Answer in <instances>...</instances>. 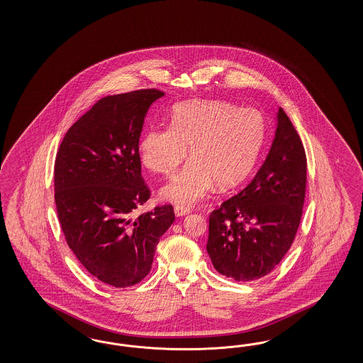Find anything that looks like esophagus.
<instances>
[{
    "label": "esophagus",
    "instance_id": "34e87169",
    "mask_svg": "<svg viewBox=\"0 0 363 363\" xmlns=\"http://www.w3.org/2000/svg\"><path fill=\"white\" fill-rule=\"evenodd\" d=\"M189 211H190L189 208L181 206V205H177L176 208H174V213H176L177 217H184V216H186Z\"/></svg>",
    "mask_w": 363,
    "mask_h": 363
}]
</instances>
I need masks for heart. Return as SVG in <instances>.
<instances>
[{
    "label": "heart",
    "instance_id": "b5f03b06",
    "mask_svg": "<svg viewBox=\"0 0 363 363\" xmlns=\"http://www.w3.org/2000/svg\"><path fill=\"white\" fill-rule=\"evenodd\" d=\"M264 134L258 110L222 101H193L177 105L169 126L143 133L138 152L146 169L173 177L189 147L191 161L164 190V197L189 206L205 197L214 182L220 187L238 185L255 165Z\"/></svg>",
    "mask_w": 363,
    "mask_h": 363
}]
</instances>
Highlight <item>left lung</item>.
<instances>
[{
	"label": "left lung",
	"mask_w": 363,
	"mask_h": 363,
	"mask_svg": "<svg viewBox=\"0 0 363 363\" xmlns=\"http://www.w3.org/2000/svg\"><path fill=\"white\" fill-rule=\"evenodd\" d=\"M306 169L303 143L279 108L264 165L247 186L210 213L206 250L218 273L247 282L282 261L302 217Z\"/></svg>",
	"instance_id": "obj_1"
}]
</instances>
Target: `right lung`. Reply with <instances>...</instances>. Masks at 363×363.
I'll list each match as a JSON object with an SVG mask.
<instances>
[{"label":"right lung","mask_w":363,"mask_h":363,"mask_svg":"<svg viewBox=\"0 0 363 363\" xmlns=\"http://www.w3.org/2000/svg\"><path fill=\"white\" fill-rule=\"evenodd\" d=\"M165 93L140 89L99 99L66 132L55 162V201L66 243L99 281L135 285L149 274L172 205L133 218L150 198L138 152L149 106Z\"/></svg>","instance_id":"1"}]
</instances>
